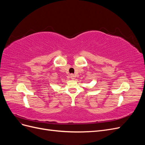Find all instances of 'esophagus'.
<instances>
[{
	"label": "esophagus",
	"mask_w": 145,
	"mask_h": 145,
	"mask_svg": "<svg viewBox=\"0 0 145 145\" xmlns=\"http://www.w3.org/2000/svg\"><path fill=\"white\" fill-rule=\"evenodd\" d=\"M70 77H71V79H74V78H75V76H74L72 74H71V75H70Z\"/></svg>",
	"instance_id": "34e87169"
}]
</instances>
